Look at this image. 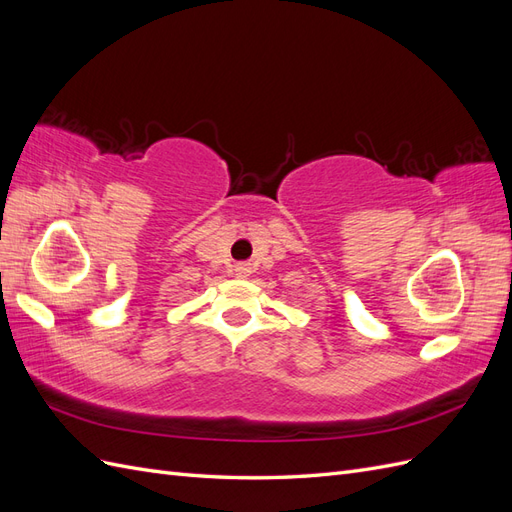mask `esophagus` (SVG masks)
Here are the masks:
<instances>
[{"label":"esophagus","mask_w":512,"mask_h":512,"mask_svg":"<svg viewBox=\"0 0 512 512\" xmlns=\"http://www.w3.org/2000/svg\"><path fill=\"white\" fill-rule=\"evenodd\" d=\"M235 273H237V277H247L252 273V269H250V265H237Z\"/></svg>","instance_id":"1"}]
</instances>
